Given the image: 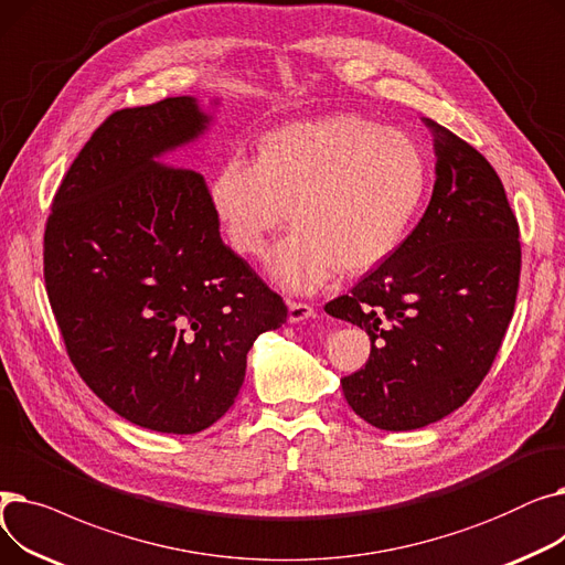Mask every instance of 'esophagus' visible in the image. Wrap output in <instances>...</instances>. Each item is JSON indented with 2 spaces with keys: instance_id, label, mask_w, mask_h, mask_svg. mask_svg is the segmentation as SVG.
Instances as JSON below:
<instances>
[{
  "instance_id": "1",
  "label": "esophagus",
  "mask_w": 565,
  "mask_h": 565,
  "mask_svg": "<svg viewBox=\"0 0 565 565\" xmlns=\"http://www.w3.org/2000/svg\"><path fill=\"white\" fill-rule=\"evenodd\" d=\"M316 316V311H313V307L311 305H307V302H288V320L290 322H302V320H309V318H313Z\"/></svg>"
}]
</instances>
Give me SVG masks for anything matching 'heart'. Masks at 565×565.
I'll return each instance as SVG.
<instances>
[{
	"label": "heart",
	"mask_w": 565,
	"mask_h": 565,
	"mask_svg": "<svg viewBox=\"0 0 565 565\" xmlns=\"http://www.w3.org/2000/svg\"><path fill=\"white\" fill-rule=\"evenodd\" d=\"M428 160L412 135L358 114L292 124L267 132L256 160L228 158L211 183L215 215L231 247L267 258L288 290L318 288L337 270L364 275L387 260L424 203Z\"/></svg>",
	"instance_id": "b5f03b06"
}]
</instances>
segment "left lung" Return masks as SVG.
<instances>
[{
	"label": "left lung",
	"mask_w": 565,
	"mask_h": 565,
	"mask_svg": "<svg viewBox=\"0 0 565 565\" xmlns=\"http://www.w3.org/2000/svg\"><path fill=\"white\" fill-rule=\"evenodd\" d=\"M430 203L422 222L348 295L324 305L366 330L371 354L341 380L380 430H414L458 409L488 375L513 318L520 226L492 164L433 118Z\"/></svg>",
	"instance_id": "8db88e82"
}]
</instances>
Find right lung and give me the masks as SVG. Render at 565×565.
Returning a JSON list of instances; mask_svg holds the SVG:
<instances>
[{
    "mask_svg": "<svg viewBox=\"0 0 565 565\" xmlns=\"http://www.w3.org/2000/svg\"><path fill=\"white\" fill-rule=\"evenodd\" d=\"M211 124L190 96L109 114L52 199L50 307L79 377L118 417L192 435L235 403L284 300L222 243L205 178L158 162Z\"/></svg>",
    "mask_w": 565,
    "mask_h": 565,
    "instance_id": "add662e5",
    "label": "right lung"
}]
</instances>
